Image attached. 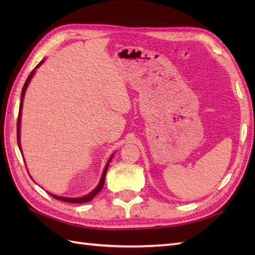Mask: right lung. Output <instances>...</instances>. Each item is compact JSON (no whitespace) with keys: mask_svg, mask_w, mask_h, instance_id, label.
<instances>
[{"mask_svg":"<svg viewBox=\"0 0 255 255\" xmlns=\"http://www.w3.org/2000/svg\"><path fill=\"white\" fill-rule=\"evenodd\" d=\"M44 61V59H42L39 64H38L36 67H35V69L34 70L30 72V74L28 75V78L26 79V81H25V83H24V86H23V88H22V92H21V101H20V107H19V115H18V122H17V138H18V145H19V149H20V151L22 152V150H21V143H20V125H21V114H22V105H23V99H24V95H25V90H26V88H27V86H28V84H29V82H30V80H32V78H33V75L35 74V71H36V69L39 67L42 63ZM113 156L114 155H112L111 156V158H110V160L107 161V164H106V166H105V168H104V170H103V173H102V176H101V180H100V183H99V185L98 186L92 190L91 192H89L88 195H86V196H84V197H81V198H67V197H59V196H55V195H52V194H50L49 192V195L50 196H52L53 198H55V199H57V200H60V201H65V202H69V203H85V202H89V201H91L92 199H94V197H96L100 191H101V189L103 188V186H104V182H105V175H106V172H107V168H109V166H110V163H111V160H112V158H113Z\"/></svg>","mask_w":255,"mask_h":255,"instance_id":"right-lung-1","label":"right lung"}]
</instances>
